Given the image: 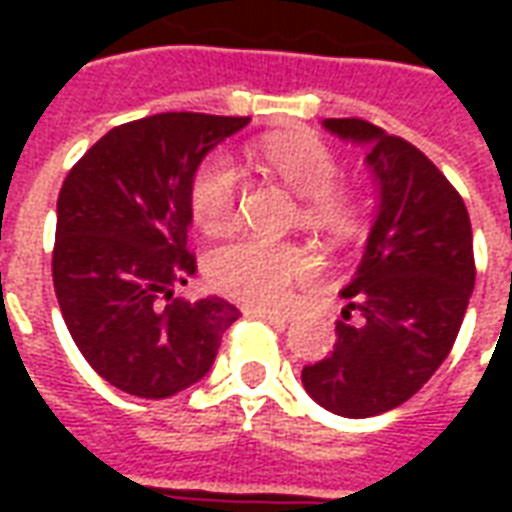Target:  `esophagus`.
<instances>
[{"mask_svg":"<svg viewBox=\"0 0 512 512\" xmlns=\"http://www.w3.org/2000/svg\"><path fill=\"white\" fill-rule=\"evenodd\" d=\"M246 315H255V318H266L271 323H288L290 315L285 310H268V307H244Z\"/></svg>","mask_w":512,"mask_h":512,"instance_id":"34e87169","label":"esophagus"}]
</instances>
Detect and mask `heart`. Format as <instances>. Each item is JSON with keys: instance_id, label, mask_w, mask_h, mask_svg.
<instances>
[{"instance_id": "obj_1", "label": "heart", "mask_w": 512, "mask_h": 512, "mask_svg": "<svg viewBox=\"0 0 512 512\" xmlns=\"http://www.w3.org/2000/svg\"><path fill=\"white\" fill-rule=\"evenodd\" d=\"M257 161L268 175L299 194L304 227L329 238H343L359 222V194L337 180V158L315 136H282L257 147ZM241 172L224 153L205 156L189 180L191 219L205 233H222L238 216ZM205 271L216 290L252 304H279L296 279L312 271L310 249L299 241H274L263 235H238L213 246Z\"/></svg>"}]
</instances>
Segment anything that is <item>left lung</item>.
<instances>
[{
  "instance_id": "8db88e82",
  "label": "left lung",
  "mask_w": 512,
  "mask_h": 512,
  "mask_svg": "<svg viewBox=\"0 0 512 512\" xmlns=\"http://www.w3.org/2000/svg\"><path fill=\"white\" fill-rule=\"evenodd\" d=\"M323 126L367 147L378 216L356 277L343 290L334 351L301 370L332 414L365 419L417 395L452 351L474 288L472 222L461 194L419 147L359 117ZM360 323L348 324L350 310Z\"/></svg>"
}]
</instances>
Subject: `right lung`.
Instances as JSON below:
<instances>
[{"instance_id": "add662e5", "label": "right lung", "mask_w": 512, "mask_h": 512, "mask_svg": "<svg viewBox=\"0 0 512 512\" xmlns=\"http://www.w3.org/2000/svg\"><path fill=\"white\" fill-rule=\"evenodd\" d=\"M249 117L164 112L112 128L62 183L54 293L73 343L128 395H178L211 370L238 307L172 299L197 271L186 249L189 180Z\"/></svg>"}]
</instances>
